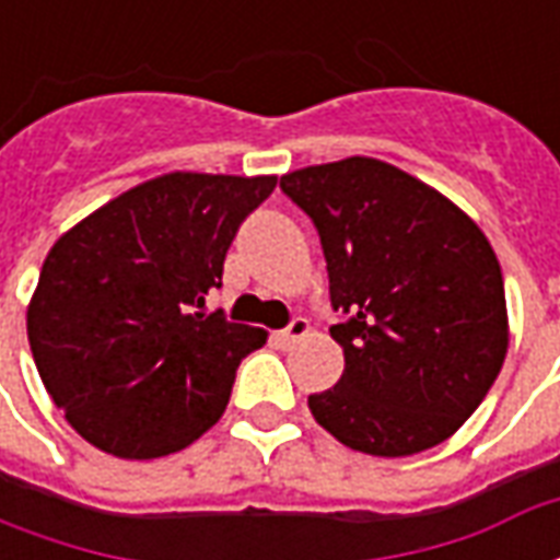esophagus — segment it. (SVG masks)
Listing matches in <instances>:
<instances>
[{
	"mask_svg": "<svg viewBox=\"0 0 560 560\" xmlns=\"http://www.w3.org/2000/svg\"><path fill=\"white\" fill-rule=\"evenodd\" d=\"M308 320L305 317H293L291 327H284L279 332V341L284 345V348H291V345H296V341H303L305 336H308Z\"/></svg>",
	"mask_w": 560,
	"mask_h": 560,
	"instance_id": "esophagus-1",
	"label": "esophagus"
}]
</instances>
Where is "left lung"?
<instances>
[{
	"label": "left lung",
	"mask_w": 560,
	"mask_h": 560,
	"mask_svg": "<svg viewBox=\"0 0 560 560\" xmlns=\"http://www.w3.org/2000/svg\"><path fill=\"white\" fill-rule=\"evenodd\" d=\"M281 188L315 221L329 272V329L345 375L308 396L336 441L399 458L444 444L477 411L510 345L501 264L450 197L381 159L312 164Z\"/></svg>",
	"instance_id": "obj_1"
}]
</instances>
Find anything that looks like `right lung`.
<instances>
[{"label": "right lung", "instance_id": "right-lung-1", "mask_svg": "<svg viewBox=\"0 0 560 560\" xmlns=\"http://www.w3.org/2000/svg\"><path fill=\"white\" fill-rule=\"evenodd\" d=\"M279 176L173 171L68 228L44 257L26 332L71 429L119 458L179 453L231 399L267 329L203 315L236 228Z\"/></svg>", "mask_w": 560, "mask_h": 560}]
</instances>
